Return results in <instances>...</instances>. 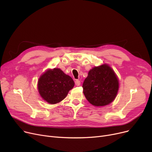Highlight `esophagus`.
<instances>
[{
    "label": "esophagus",
    "mask_w": 152,
    "mask_h": 152,
    "mask_svg": "<svg viewBox=\"0 0 152 152\" xmlns=\"http://www.w3.org/2000/svg\"><path fill=\"white\" fill-rule=\"evenodd\" d=\"M75 84L77 86H80V84H81V81H79V80H76L75 81Z\"/></svg>",
    "instance_id": "obj_1"
}]
</instances>
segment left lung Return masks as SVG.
<instances>
[{"label":"left lung","instance_id":"left-lung-1","mask_svg":"<svg viewBox=\"0 0 152 152\" xmlns=\"http://www.w3.org/2000/svg\"><path fill=\"white\" fill-rule=\"evenodd\" d=\"M83 88L86 99L92 105L105 106L115 99L119 82L113 69L108 65H103L89 71Z\"/></svg>","mask_w":152,"mask_h":152}]
</instances>
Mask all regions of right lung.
<instances>
[{
    "label": "right lung",
    "instance_id": "right-lung-1",
    "mask_svg": "<svg viewBox=\"0 0 152 152\" xmlns=\"http://www.w3.org/2000/svg\"><path fill=\"white\" fill-rule=\"evenodd\" d=\"M74 85L69 76L59 68H54L47 71L40 77L38 91L44 100L50 104H55L65 99Z\"/></svg>",
    "mask_w": 152,
    "mask_h": 152
}]
</instances>
